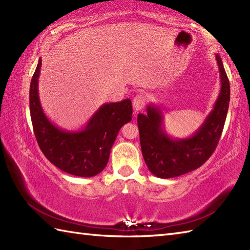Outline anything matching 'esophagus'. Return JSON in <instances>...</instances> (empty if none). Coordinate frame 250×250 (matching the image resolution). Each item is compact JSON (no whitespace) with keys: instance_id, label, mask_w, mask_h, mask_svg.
Wrapping results in <instances>:
<instances>
[{"instance_id":"esophagus-1","label":"esophagus","mask_w":250,"mask_h":250,"mask_svg":"<svg viewBox=\"0 0 250 250\" xmlns=\"http://www.w3.org/2000/svg\"><path fill=\"white\" fill-rule=\"evenodd\" d=\"M132 104H133V108L135 111H141L143 108H144V106L146 104V99L144 95L139 94L133 99V102H132Z\"/></svg>"}]
</instances>
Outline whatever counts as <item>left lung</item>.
<instances>
[{
    "instance_id": "1",
    "label": "left lung",
    "mask_w": 250,
    "mask_h": 250,
    "mask_svg": "<svg viewBox=\"0 0 250 250\" xmlns=\"http://www.w3.org/2000/svg\"><path fill=\"white\" fill-rule=\"evenodd\" d=\"M219 68L220 91L213 109L192 135L176 139L164 126L161 106L148 104L146 114H139L142 153L148 169L157 177L172 178L196 169L216 149L224 130L230 102V83L219 55H216Z\"/></svg>"
}]
</instances>
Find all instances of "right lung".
<instances>
[{"instance_id": "right-lung-1", "label": "right lung", "mask_w": 250, "mask_h": 250, "mask_svg": "<svg viewBox=\"0 0 250 250\" xmlns=\"http://www.w3.org/2000/svg\"><path fill=\"white\" fill-rule=\"evenodd\" d=\"M41 66L40 58L30 84L31 120L41 150L63 172L79 177L95 176L107 164L121 126L132 120L131 100L101 105L82 129H62L46 116L42 107L39 94Z\"/></svg>"}]
</instances>
